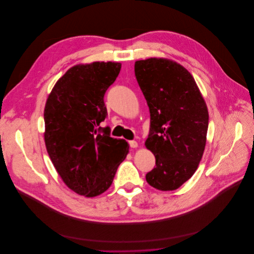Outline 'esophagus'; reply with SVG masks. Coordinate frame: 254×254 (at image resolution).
Instances as JSON below:
<instances>
[{
	"label": "esophagus",
	"instance_id": "34e87169",
	"mask_svg": "<svg viewBox=\"0 0 254 254\" xmlns=\"http://www.w3.org/2000/svg\"><path fill=\"white\" fill-rule=\"evenodd\" d=\"M129 145H130L131 147L135 148V147H137V146H138V143H137L136 141H129Z\"/></svg>",
	"mask_w": 254,
	"mask_h": 254
}]
</instances>
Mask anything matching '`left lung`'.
<instances>
[{
	"instance_id": "left-lung-1",
	"label": "left lung",
	"mask_w": 254,
	"mask_h": 254,
	"mask_svg": "<svg viewBox=\"0 0 254 254\" xmlns=\"http://www.w3.org/2000/svg\"><path fill=\"white\" fill-rule=\"evenodd\" d=\"M135 75L149 109L145 146L155 167L145 180L160 190L180 188L195 172L208 129V110L197 85L185 67L151 58L135 63Z\"/></svg>"
}]
</instances>
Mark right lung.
I'll use <instances>...</instances> for the list:
<instances>
[{
  "instance_id": "obj_1",
  "label": "right lung",
  "mask_w": 254,
  "mask_h": 254,
  "mask_svg": "<svg viewBox=\"0 0 254 254\" xmlns=\"http://www.w3.org/2000/svg\"><path fill=\"white\" fill-rule=\"evenodd\" d=\"M119 63L73 66L60 78L44 110L45 144L65 185L78 194L97 196L112 184L128 143L103 128L105 94L120 72Z\"/></svg>"
}]
</instances>
